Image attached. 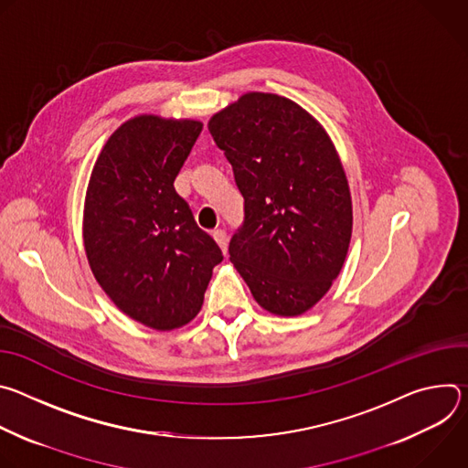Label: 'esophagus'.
<instances>
[{"label": "esophagus", "instance_id": "1", "mask_svg": "<svg viewBox=\"0 0 468 468\" xmlns=\"http://www.w3.org/2000/svg\"><path fill=\"white\" fill-rule=\"evenodd\" d=\"M213 237H215L217 244L220 246V250L226 253L228 251V233L224 229H217V231H213Z\"/></svg>", "mask_w": 468, "mask_h": 468}]
</instances>
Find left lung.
Here are the masks:
<instances>
[{
	"label": "left lung",
	"mask_w": 468,
	"mask_h": 468,
	"mask_svg": "<svg viewBox=\"0 0 468 468\" xmlns=\"http://www.w3.org/2000/svg\"><path fill=\"white\" fill-rule=\"evenodd\" d=\"M209 131L244 197L229 261L261 307L311 309L343 269L352 237L348 181L322 125L294 101L250 92Z\"/></svg>",
	"instance_id": "left-lung-1"
}]
</instances>
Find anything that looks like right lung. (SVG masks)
<instances>
[{
  "mask_svg": "<svg viewBox=\"0 0 468 468\" xmlns=\"http://www.w3.org/2000/svg\"><path fill=\"white\" fill-rule=\"evenodd\" d=\"M199 133L194 120L133 118L103 146L87 188L83 237L94 278L154 329L190 322L224 259L174 188Z\"/></svg>",
  "mask_w": 468,
  "mask_h": 468,
  "instance_id": "obj_1",
  "label": "right lung"
}]
</instances>
